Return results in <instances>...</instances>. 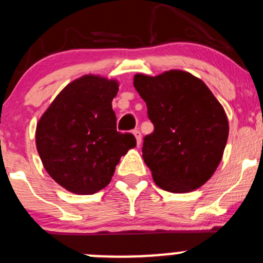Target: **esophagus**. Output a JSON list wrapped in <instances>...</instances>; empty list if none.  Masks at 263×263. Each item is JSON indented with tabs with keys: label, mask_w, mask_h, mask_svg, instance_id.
I'll return each mask as SVG.
<instances>
[{
	"label": "esophagus",
	"mask_w": 263,
	"mask_h": 263,
	"mask_svg": "<svg viewBox=\"0 0 263 263\" xmlns=\"http://www.w3.org/2000/svg\"><path fill=\"white\" fill-rule=\"evenodd\" d=\"M133 134H134L135 139H137V144L140 145V143H142V134H140V132L138 130V129H135V130L133 132Z\"/></svg>",
	"instance_id": "esophagus-1"
}]
</instances>
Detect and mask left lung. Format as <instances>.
<instances>
[{
    "label": "left lung",
    "instance_id": "8db88e82",
    "mask_svg": "<svg viewBox=\"0 0 263 263\" xmlns=\"http://www.w3.org/2000/svg\"><path fill=\"white\" fill-rule=\"evenodd\" d=\"M134 87L155 126L142 148L155 183L171 193L203 185L228 142V118L219 101L201 79L181 70L157 77L137 74Z\"/></svg>",
    "mask_w": 263,
    "mask_h": 263
}]
</instances>
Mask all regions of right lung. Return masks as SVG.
I'll list each match as a JSON object with an SVG mask.
<instances>
[{"label": "right lung", "mask_w": 263, "mask_h": 263, "mask_svg": "<svg viewBox=\"0 0 263 263\" xmlns=\"http://www.w3.org/2000/svg\"><path fill=\"white\" fill-rule=\"evenodd\" d=\"M116 80L84 75L67 84L40 119L35 144L52 179L75 194L108 185L121 156L137 145L134 135L116 130L112 100Z\"/></svg>", "instance_id": "obj_1"}]
</instances>
